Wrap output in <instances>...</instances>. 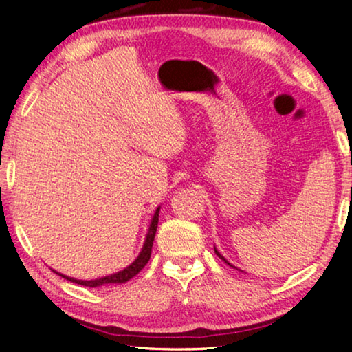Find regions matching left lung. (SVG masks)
Returning <instances> with one entry per match:
<instances>
[{
    "instance_id": "left-lung-1",
    "label": "left lung",
    "mask_w": 352,
    "mask_h": 352,
    "mask_svg": "<svg viewBox=\"0 0 352 352\" xmlns=\"http://www.w3.org/2000/svg\"><path fill=\"white\" fill-rule=\"evenodd\" d=\"M214 252H216V254L219 256V258H220V259H222V261H225V264H228V265H231V264H230V262H228V261H226V259L223 258V256H222V254H220V253L217 252V250H216V248H214ZM231 267H233V265H231Z\"/></svg>"
}]
</instances>
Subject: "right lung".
I'll return each mask as SVG.
<instances>
[{"label":"right lung","mask_w":352,"mask_h":352,"mask_svg":"<svg viewBox=\"0 0 352 352\" xmlns=\"http://www.w3.org/2000/svg\"><path fill=\"white\" fill-rule=\"evenodd\" d=\"M158 214H160V206L157 208V211L153 214V219L151 222V226H148V231H147V236H146V242L144 245H142V250L138 258H136L132 264L126 269L118 272V273H113V275L109 276H104V278H98V279H91V281H82V279H74V278H69V276H65V275H58L63 276L65 279H68L71 283H76V284H80V285H85V287H99V285H105V284H122V283H127L129 279H132L133 276L138 275V273L144 269V265L151 259V254H152V245H153V239H155V233H157V228H158Z\"/></svg>","instance_id":"add662e5"}]
</instances>
